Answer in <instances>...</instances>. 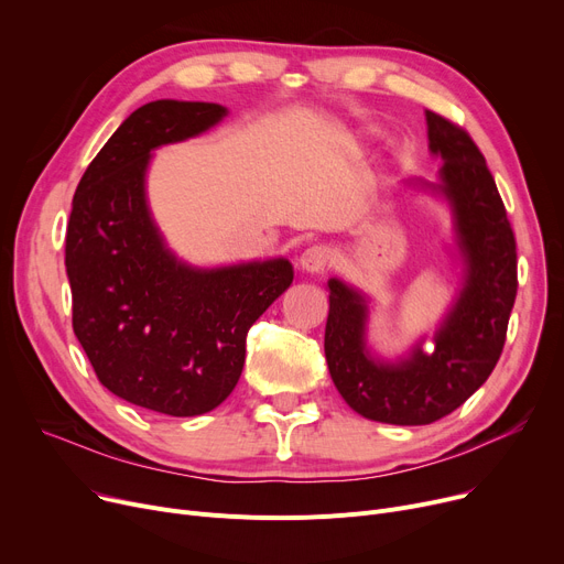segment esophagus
<instances>
[{
	"mask_svg": "<svg viewBox=\"0 0 564 564\" xmlns=\"http://www.w3.org/2000/svg\"><path fill=\"white\" fill-rule=\"evenodd\" d=\"M332 262V249L324 247V245H315V247H308L302 256H300V264L304 272H322L324 267H327Z\"/></svg>",
	"mask_w": 564,
	"mask_h": 564,
	"instance_id": "obj_1",
	"label": "esophagus"
}]
</instances>
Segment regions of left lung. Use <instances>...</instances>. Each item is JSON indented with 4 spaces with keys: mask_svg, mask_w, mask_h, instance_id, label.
Masks as SVG:
<instances>
[{
    "mask_svg": "<svg viewBox=\"0 0 564 564\" xmlns=\"http://www.w3.org/2000/svg\"><path fill=\"white\" fill-rule=\"evenodd\" d=\"M430 153L441 158L438 183L411 181L446 198L453 213L464 283L434 332L398 361L368 347V297L329 279L324 354L343 400L364 419L391 425H430L462 406L496 368L517 297V242L494 175L473 139L434 111H425Z\"/></svg>",
    "mask_w": 564,
    "mask_h": 564,
    "instance_id": "1",
    "label": "left lung"
}]
</instances>
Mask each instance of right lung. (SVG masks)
<instances>
[{"instance_id": "add662e5", "label": "right lung", "mask_w": 564, "mask_h": 564, "mask_svg": "<svg viewBox=\"0 0 564 564\" xmlns=\"http://www.w3.org/2000/svg\"><path fill=\"white\" fill-rule=\"evenodd\" d=\"M226 113L215 102L139 107L73 196L66 272L75 336L105 389L166 416H200L232 393L251 324L294 276L285 258L187 264L153 221L145 198L151 153L203 134Z\"/></svg>"}]
</instances>
